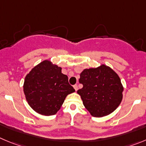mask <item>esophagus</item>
<instances>
[{"mask_svg":"<svg viewBox=\"0 0 146 146\" xmlns=\"http://www.w3.org/2000/svg\"><path fill=\"white\" fill-rule=\"evenodd\" d=\"M73 88H74V89L76 90V92L78 90V85H76H76L73 86Z\"/></svg>","mask_w":146,"mask_h":146,"instance_id":"esophagus-1","label":"esophagus"}]
</instances>
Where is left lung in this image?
<instances>
[{"instance_id": "8db88e82", "label": "left lung", "mask_w": 146, "mask_h": 146, "mask_svg": "<svg viewBox=\"0 0 146 146\" xmlns=\"http://www.w3.org/2000/svg\"><path fill=\"white\" fill-rule=\"evenodd\" d=\"M83 88L78 90L84 107L92 116L102 117L111 114L122 102V87L118 75L104 65L85 69L80 75Z\"/></svg>"}]
</instances>
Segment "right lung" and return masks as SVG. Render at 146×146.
Listing matches in <instances>:
<instances>
[{"mask_svg": "<svg viewBox=\"0 0 146 146\" xmlns=\"http://www.w3.org/2000/svg\"><path fill=\"white\" fill-rule=\"evenodd\" d=\"M75 92L61 68L44 60L35 66L24 80V92L28 104L46 116L56 114L67 95Z\"/></svg>", "mask_w": 146, "mask_h": 146, "instance_id": "1", "label": "right lung"}]
</instances>
